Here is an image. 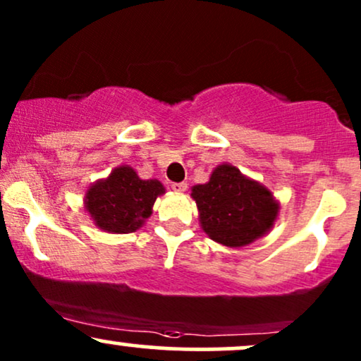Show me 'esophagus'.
<instances>
[{
  "label": "esophagus",
  "mask_w": 361,
  "mask_h": 361,
  "mask_svg": "<svg viewBox=\"0 0 361 361\" xmlns=\"http://www.w3.org/2000/svg\"><path fill=\"white\" fill-rule=\"evenodd\" d=\"M186 188H188V186H186L185 181H180V183H171V190H173V192L183 193Z\"/></svg>",
  "instance_id": "1"
}]
</instances>
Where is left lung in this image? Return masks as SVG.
I'll list each match as a JSON object with an SVG mask.
<instances>
[{
	"instance_id": "left-lung-1",
	"label": "left lung",
	"mask_w": 361,
	"mask_h": 361,
	"mask_svg": "<svg viewBox=\"0 0 361 361\" xmlns=\"http://www.w3.org/2000/svg\"><path fill=\"white\" fill-rule=\"evenodd\" d=\"M192 198L202 229L227 247H243L267 234L280 210L267 186L226 163L214 169L207 183L193 186Z\"/></svg>"
}]
</instances>
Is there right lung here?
<instances>
[{
	"label": "right lung",
	"instance_id": "right-lung-1",
	"mask_svg": "<svg viewBox=\"0 0 361 361\" xmlns=\"http://www.w3.org/2000/svg\"><path fill=\"white\" fill-rule=\"evenodd\" d=\"M166 190L157 180H140L130 166H118L88 188L85 209L94 226L111 234L135 233L151 217L156 198Z\"/></svg>",
	"mask_w": 361,
	"mask_h": 361
}]
</instances>
